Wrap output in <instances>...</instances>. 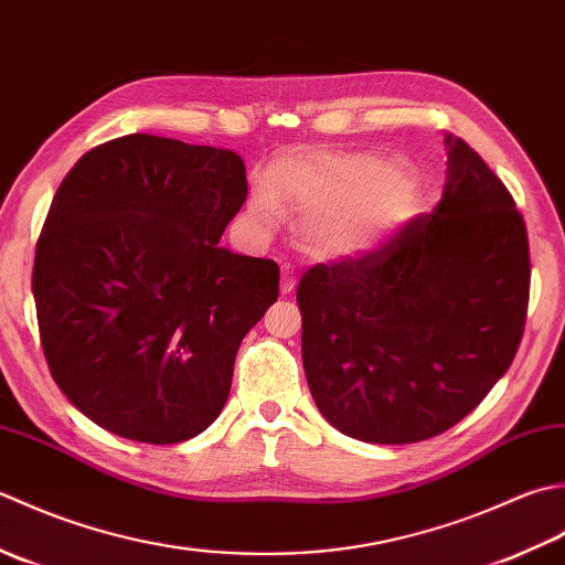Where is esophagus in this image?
Masks as SVG:
<instances>
[{
    "label": "esophagus",
    "mask_w": 565,
    "mask_h": 565,
    "mask_svg": "<svg viewBox=\"0 0 565 565\" xmlns=\"http://www.w3.org/2000/svg\"><path fill=\"white\" fill-rule=\"evenodd\" d=\"M295 285H297L295 266H290V263H282V268H280V292L290 295L295 290Z\"/></svg>",
    "instance_id": "1"
}]
</instances>
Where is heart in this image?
I'll use <instances>...</instances> for the list:
<instances>
[{
    "mask_svg": "<svg viewBox=\"0 0 565 565\" xmlns=\"http://www.w3.org/2000/svg\"><path fill=\"white\" fill-rule=\"evenodd\" d=\"M280 210L302 218L299 244L327 260L377 250L417 210V185L399 163L377 153H307L275 170L273 192L258 185L248 216L263 232L278 226Z\"/></svg>",
    "mask_w": 565,
    "mask_h": 565,
    "instance_id": "1",
    "label": "heart"
}]
</instances>
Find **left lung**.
I'll return each mask as SVG.
<instances>
[{
    "label": "left lung",
    "instance_id": "1",
    "mask_svg": "<svg viewBox=\"0 0 565 565\" xmlns=\"http://www.w3.org/2000/svg\"><path fill=\"white\" fill-rule=\"evenodd\" d=\"M444 198L375 253L297 285L309 393L333 429L414 444L451 429L508 373L529 305V241L502 180L446 136Z\"/></svg>",
    "mask_w": 565,
    "mask_h": 565
}]
</instances>
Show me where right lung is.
Listing matches in <instances>:
<instances>
[{"label":"right lung","mask_w":565,"mask_h":565,"mask_svg":"<svg viewBox=\"0 0 565 565\" xmlns=\"http://www.w3.org/2000/svg\"><path fill=\"white\" fill-rule=\"evenodd\" d=\"M246 192L236 153L151 134L92 148L61 182L31 287L51 375L102 429L180 444L224 409L280 282L275 260L218 246Z\"/></svg>","instance_id":"1"}]
</instances>
